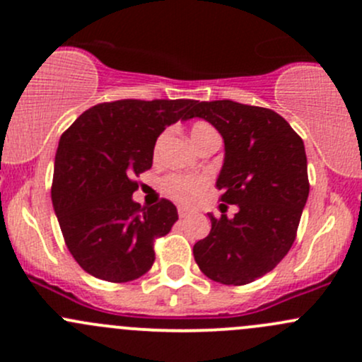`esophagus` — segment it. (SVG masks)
Returning <instances> with one entry per match:
<instances>
[{
    "mask_svg": "<svg viewBox=\"0 0 362 362\" xmlns=\"http://www.w3.org/2000/svg\"><path fill=\"white\" fill-rule=\"evenodd\" d=\"M178 215H180V218H184V217H189V215H191V210H189V208H184V206H180V208H178Z\"/></svg>",
    "mask_w": 362,
    "mask_h": 362,
    "instance_id": "esophagus-1",
    "label": "esophagus"
}]
</instances>
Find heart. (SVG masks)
<instances>
[{"mask_svg": "<svg viewBox=\"0 0 362 362\" xmlns=\"http://www.w3.org/2000/svg\"><path fill=\"white\" fill-rule=\"evenodd\" d=\"M210 133H215L214 127L208 126L206 122H196L194 126L191 127V141L196 145L203 136H206V134ZM206 185L208 177H204V175L173 173L168 175L163 180L164 192L180 203H194L196 199L202 196V192L204 191Z\"/></svg>", "mask_w": 362, "mask_h": 362, "instance_id": "heart-1", "label": "heart"}]
</instances>
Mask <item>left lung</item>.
<instances>
[{"label": "left lung", "instance_id": "8db88e82", "mask_svg": "<svg viewBox=\"0 0 362 362\" xmlns=\"http://www.w3.org/2000/svg\"><path fill=\"white\" fill-rule=\"evenodd\" d=\"M192 117L221 133L224 164L215 185L221 202L238 204L233 218L208 214L211 229L192 249L194 259L214 282L245 286L272 272L293 247L310 192L305 145L269 108L194 101Z\"/></svg>", "mask_w": 362, "mask_h": 362}]
</instances>
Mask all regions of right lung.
Returning a JSON list of instances; mask_svg holds the SVG:
<instances>
[{
  "label": "right lung",
  "mask_w": 362,
  "mask_h": 362,
  "mask_svg": "<svg viewBox=\"0 0 362 362\" xmlns=\"http://www.w3.org/2000/svg\"><path fill=\"white\" fill-rule=\"evenodd\" d=\"M194 100H120L89 108L59 140L52 204L64 242L83 272L131 282L154 264V240L170 233L177 206L133 202L134 177L152 168L158 136L187 120Z\"/></svg>",
  "instance_id": "1"
}]
</instances>
